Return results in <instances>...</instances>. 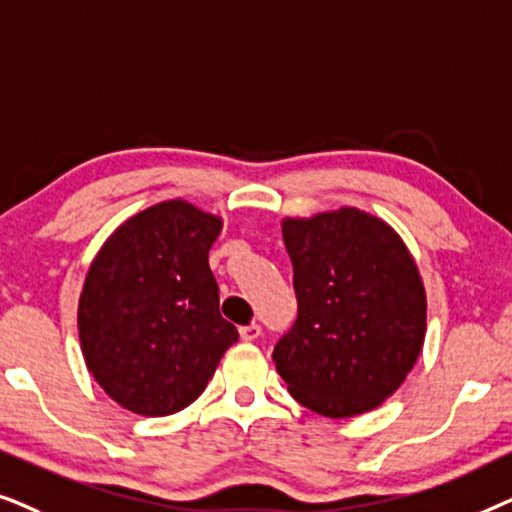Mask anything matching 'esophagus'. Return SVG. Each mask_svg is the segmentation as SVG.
<instances>
[{
  "mask_svg": "<svg viewBox=\"0 0 512 512\" xmlns=\"http://www.w3.org/2000/svg\"><path fill=\"white\" fill-rule=\"evenodd\" d=\"M262 335V325L257 323H250V325H243L241 327V339L243 342H255L257 337Z\"/></svg>",
  "mask_w": 512,
  "mask_h": 512,
  "instance_id": "34e87169",
  "label": "esophagus"
}]
</instances>
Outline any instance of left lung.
Masks as SVG:
<instances>
[{
  "label": "left lung",
  "mask_w": 512,
  "mask_h": 512,
  "mask_svg": "<svg viewBox=\"0 0 512 512\" xmlns=\"http://www.w3.org/2000/svg\"><path fill=\"white\" fill-rule=\"evenodd\" d=\"M297 320L274 349L292 398L323 417L379 407L417 363L426 292L403 238L358 208L285 220Z\"/></svg>",
  "instance_id": "1"
}]
</instances>
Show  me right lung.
<instances>
[{"label": "right lung", "mask_w": 512, "mask_h": 512, "mask_svg": "<svg viewBox=\"0 0 512 512\" xmlns=\"http://www.w3.org/2000/svg\"><path fill=\"white\" fill-rule=\"evenodd\" d=\"M220 229V217L192 203H159L121 224L88 269L81 351L88 372L126 410H185L238 342L208 267Z\"/></svg>", "instance_id": "1"}]
</instances>
